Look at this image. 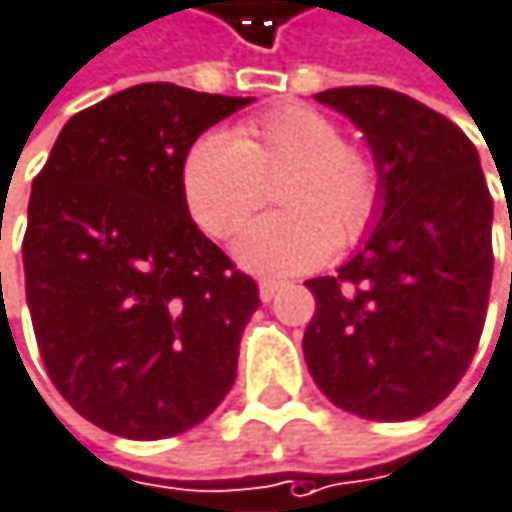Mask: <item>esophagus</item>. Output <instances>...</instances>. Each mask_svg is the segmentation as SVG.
<instances>
[{
  "label": "esophagus",
  "instance_id": "1",
  "mask_svg": "<svg viewBox=\"0 0 512 512\" xmlns=\"http://www.w3.org/2000/svg\"><path fill=\"white\" fill-rule=\"evenodd\" d=\"M281 287H284L281 281H260V299H263V302H272V299L278 296Z\"/></svg>",
  "mask_w": 512,
  "mask_h": 512
}]
</instances>
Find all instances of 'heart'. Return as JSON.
Segmentation results:
<instances>
[{
	"mask_svg": "<svg viewBox=\"0 0 512 512\" xmlns=\"http://www.w3.org/2000/svg\"><path fill=\"white\" fill-rule=\"evenodd\" d=\"M281 181L284 213L252 222L234 246L260 275H296L360 243L378 219L384 181L375 155L346 143L334 117L310 105H278L246 119L234 134H202L181 163L190 216L210 237H231Z\"/></svg>",
	"mask_w": 512,
	"mask_h": 512,
	"instance_id": "heart-1",
	"label": "heart"
}]
</instances>
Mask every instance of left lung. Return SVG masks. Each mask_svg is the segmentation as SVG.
<instances>
[{
    "mask_svg": "<svg viewBox=\"0 0 512 512\" xmlns=\"http://www.w3.org/2000/svg\"><path fill=\"white\" fill-rule=\"evenodd\" d=\"M366 134L381 216L337 275L310 278L304 360L337 407L375 422L434 410L466 375L487 319L492 196L472 140L387 87L316 93Z\"/></svg>",
    "mask_w": 512,
    "mask_h": 512,
    "instance_id": "obj_1",
    "label": "left lung"
}]
</instances>
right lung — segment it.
<instances>
[{"mask_svg": "<svg viewBox=\"0 0 512 512\" xmlns=\"http://www.w3.org/2000/svg\"><path fill=\"white\" fill-rule=\"evenodd\" d=\"M252 99L137 84L78 111L28 199L25 302L43 366L87 422L175 437L237 378L257 284L199 231L181 163Z\"/></svg>", "mask_w": 512, "mask_h": 512, "instance_id": "obj_1", "label": "right lung"}]
</instances>
